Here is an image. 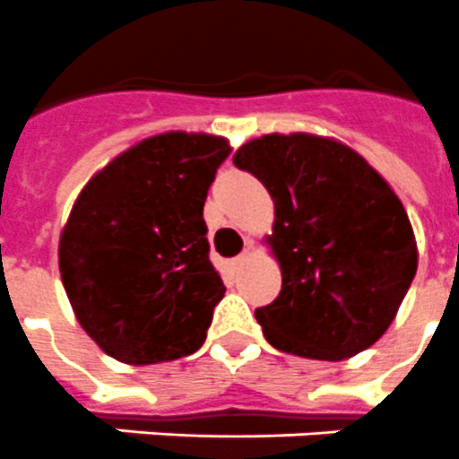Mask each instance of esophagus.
<instances>
[{"label": "esophagus", "instance_id": "1", "mask_svg": "<svg viewBox=\"0 0 459 459\" xmlns=\"http://www.w3.org/2000/svg\"><path fill=\"white\" fill-rule=\"evenodd\" d=\"M249 259H252V245H247V247H245L240 254H238L236 259H233V265H245Z\"/></svg>", "mask_w": 459, "mask_h": 459}]
</instances>
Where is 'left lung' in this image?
Returning a JSON list of instances; mask_svg holds the SVG:
<instances>
[{"instance_id": "left-lung-1", "label": "left lung", "mask_w": 459, "mask_h": 459, "mask_svg": "<svg viewBox=\"0 0 459 459\" xmlns=\"http://www.w3.org/2000/svg\"><path fill=\"white\" fill-rule=\"evenodd\" d=\"M275 203V301L265 341L307 359H348L392 325L418 268L402 200L357 152L315 134H265L233 156Z\"/></svg>"}]
</instances>
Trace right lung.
<instances>
[{"instance_id": "1", "label": "right lung", "mask_w": 459, "mask_h": 459, "mask_svg": "<svg viewBox=\"0 0 459 459\" xmlns=\"http://www.w3.org/2000/svg\"><path fill=\"white\" fill-rule=\"evenodd\" d=\"M229 153L214 134H156L76 198L60 275L79 325L114 359L158 364L205 342L226 287L210 264L203 207Z\"/></svg>"}]
</instances>
